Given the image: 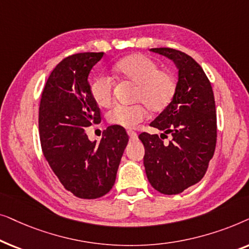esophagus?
Here are the masks:
<instances>
[{
    "label": "esophagus",
    "mask_w": 249,
    "mask_h": 249,
    "mask_svg": "<svg viewBox=\"0 0 249 249\" xmlns=\"http://www.w3.org/2000/svg\"><path fill=\"white\" fill-rule=\"evenodd\" d=\"M127 134H128V136H129V138H130V141H137L138 136H137V134H136L135 131H132V130H128V131H127Z\"/></svg>",
    "instance_id": "obj_1"
}]
</instances>
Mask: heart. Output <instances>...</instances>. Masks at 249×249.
Wrapping results in <instances>:
<instances>
[{"label": "heart", "instance_id": "b5f03b06", "mask_svg": "<svg viewBox=\"0 0 249 249\" xmlns=\"http://www.w3.org/2000/svg\"><path fill=\"white\" fill-rule=\"evenodd\" d=\"M114 72L136 85L134 101L137 104L124 107L117 105L107 112L111 124L122 128H134L152 112H161L171 103L177 90V81L169 70L160 69L159 64L142 54H134L119 61ZM90 95L101 107H110L113 101V81L107 76L95 78L90 85Z\"/></svg>", "mask_w": 249, "mask_h": 249}]
</instances>
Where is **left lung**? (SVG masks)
<instances>
[{
	"label": "left lung",
	"instance_id": "8db88e82",
	"mask_svg": "<svg viewBox=\"0 0 249 249\" xmlns=\"http://www.w3.org/2000/svg\"><path fill=\"white\" fill-rule=\"evenodd\" d=\"M178 68L175 97L149 125L161 136L142 132L144 166L153 188L165 195L182 193L202 180L216 145V113L212 86L202 67L181 51L151 49ZM172 136L169 144L162 139Z\"/></svg>",
	"mask_w": 249,
	"mask_h": 249
}]
</instances>
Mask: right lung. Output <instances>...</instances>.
Returning <instances> with one entry per match:
<instances>
[{
    "label": "right lung",
    "instance_id": "add662e5",
    "mask_svg": "<svg viewBox=\"0 0 249 249\" xmlns=\"http://www.w3.org/2000/svg\"><path fill=\"white\" fill-rule=\"evenodd\" d=\"M103 54L78 53L63 59L51 72L39 104L43 154L64 188L85 199L110 192L129 141L119 125L107 127L100 142H90L85 132L101 122L88 76Z\"/></svg>",
    "mask_w": 249,
    "mask_h": 249
}]
</instances>
